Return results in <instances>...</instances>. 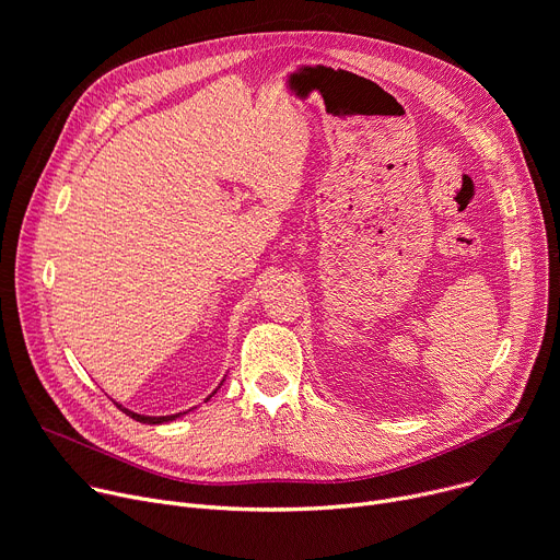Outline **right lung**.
I'll use <instances>...</instances> for the list:
<instances>
[{"mask_svg": "<svg viewBox=\"0 0 560 560\" xmlns=\"http://www.w3.org/2000/svg\"><path fill=\"white\" fill-rule=\"evenodd\" d=\"M118 409H122V406H118ZM129 418H133L136 422H142V424H163V422H170V420H174V418H178L180 413H176V416H163V418H149V416H138V413H133V411H127V409H122Z\"/></svg>", "mask_w": 560, "mask_h": 560, "instance_id": "1", "label": "right lung"}]
</instances>
